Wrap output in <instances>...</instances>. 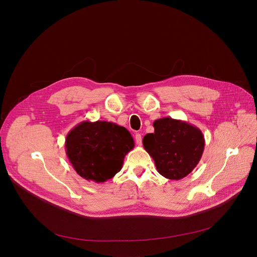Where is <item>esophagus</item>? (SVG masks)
I'll list each match as a JSON object with an SVG mask.
<instances>
[{"instance_id":"obj_1","label":"esophagus","mask_w":257,"mask_h":257,"mask_svg":"<svg viewBox=\"0 0 257 257\" xmlns=\"http://www.w3.org/2000/svg\"><path fill=\"white\" fill-rule=\"evenodd\" d=\"M135 142H136V145L142 146L143 139H142V135H141L140 133H136V134H135Z\"/></svg>"}]
</instances>
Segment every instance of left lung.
I'll use <instances>...</instances> for the list:
<instances>
[{"label": "left lung", "instance_id": "8db88e82", "mask_svg": "<svg viewBox=\"0 0 257 257\" xmlns=\"http://www.w3.org/2000/svg\"><path fill=\"white\" fill-rule=\"evenodd\" d=\"M153 126L155 131L145 135L143 144L158 173L169 180L189 175L202 156V132L196 126L172 117L158 118Z\"/></svg>", "mask_w": 257, "mask_h": 257}]
</instances>
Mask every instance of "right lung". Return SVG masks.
<instances>
[{"label":"right lung","mask_w":257,"mask_h":257,"mask_svg":"<svg viewBox=\"0 0 257 257\" xmlns=\"http://www.w3.org/2000/svg\"><path fill=\"white\" fill-rule=\"evenodd\" d=\"M65 148L81 178L104 183L122 169L134 141L125 127L105 121H83L67 134Z\"/></svg>","instance_id":"obj_1"}]
</instances>
